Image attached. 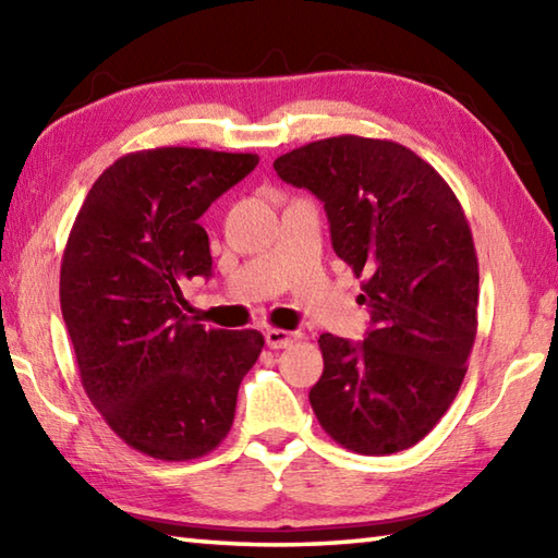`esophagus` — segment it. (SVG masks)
Masks as SVG:
<instances>
[{
    "instance_id": "34e87169",
    "label": "esophagus",
    "mask_w": 558,
    "mask_h": 558,
    "mask_svg": "<svg viewBox=\"0 0 558 558\" xmlns=\"http://www.w3.org/2000/svg\"><path fill=\"white\" fill-rule=\"evenodd\" d=\"M300 335L298 332H288V329H276L270 327L266 329V344L270 349H282V347H290L292 342H295Z\"/></svg>"
}]
</instances>
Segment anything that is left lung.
Instances as JSON below:
<instances>
[{
  "mask_svg": "<svg viewBox=\"0 0 558 558\" xmlns=\"http://www.w3.org/2000/svg\"><path fill=\"white\" fill-rule=\"evenodd\" d=\"M278 177L325 204L332 248L369 307L364 342L323 335L310 389L319 426L362 456L426 438L450 409L477 335V256L436 169L391 140L339 135L278 157Z\"/></svg>",
  "mask_w": 558,
  "mask_h": 558,
  "instance_id": "obj_1",
  "label": "left lung"
}]
</instances>
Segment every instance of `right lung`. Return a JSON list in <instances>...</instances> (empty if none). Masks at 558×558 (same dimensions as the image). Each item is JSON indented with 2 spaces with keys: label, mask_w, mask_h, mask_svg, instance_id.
Segmentation results:
<instances>
[{
  "label": "right lung",
  "mask_w": 558,
  "mask_h": 558,
  "mask_svg": "<svg viewBox=\"0 0 558 558\" xmlns=\"http://www.w3.org/2000/svg\"><path fill=\"white\" fill-rule=\"evenodd\" d=\"M258 155L196 147L132 153L102 172L63 251L61 313L81 384L130 448L192 460L229 436L235 396L256 364V329H204L184 280L211 276L206 209Z\"/></svg>",
  "instance_id": "right-lung-1"
}]
</instances>
